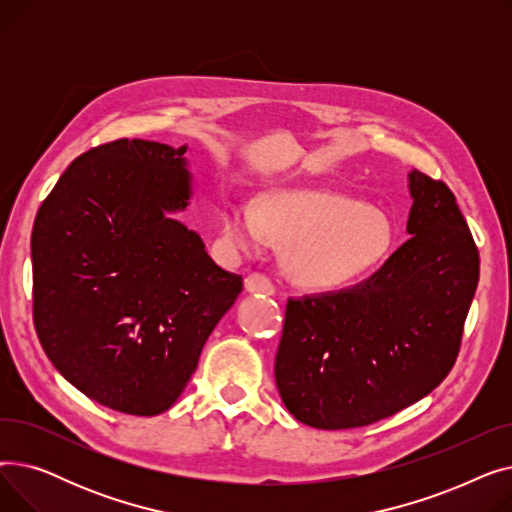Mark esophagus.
Here are the masks:
<instances>
[{
    "mask_svg": "<svg viewBox=\"0 0 512 512\" xmlns=\"http://www.w3.org/2000/svg\"><path fill=\"white\" fill-rule=\"evenodd\" d=\"M245 288H247L249 292H263V294H274V290H276L272 278L261 274V272L249 274V276L245 278Z\"/></svg>",
    "mask_w": 512,
    "mask_h": 512,
    "instance_id": "esophagus-1",
    "label": "esophagus"
}]
</instances>
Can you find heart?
<instances>
[{
  "label": "heart",
  "mask_w": 512,
  "mask_h": 512,
  "mask_svg": "<svg viewBox=\"0 0 512 512\" xmlns=\"http://www.w3.org/2000/svg\"><path fill=\"white\" fill-rule=\"evenodd\" d=\"M222 228L234 247L253 251L270 234L290 242L288 272L299 282L332 288L367 272L390 247V226L380 213L326 191H280L261 207L230 203Z\"/></svg>",
  "instance_id": "obj_1"
}]
</instances>
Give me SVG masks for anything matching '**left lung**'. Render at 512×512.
I'll list each match as a JSON object with an SVG mask.
<instances>
[{"instance_id": "left-lung-1", "label": "left lung", "mask_w": 512, "mask_h": 512, "mask_svg": "<svg viewBox=\"0 0 512 512\" xmlns=\"http://www.w3.org/2000/svg\"><path fill=\"white\" fill-rule=\"evenodd\" d=\"M409 180L405 245L353 288L286 303L276 384L305 425L386 419L438 388L459 357L479 251L448 184L419 170Z\"/></svg>"}]
</instances>
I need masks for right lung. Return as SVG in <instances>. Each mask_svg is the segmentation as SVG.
Segmentation results:
<instances>
[{
	"mask_svg": "<svg viewBox=\"0 0 512 512\" xmlns=\"http://www.w3.org/2000/svg\"><path fill=\"white\" fill-rule=\"evenodd\" d=\"M186 147L118 139L78 155L33 226V321L45 355L99 405L168 411L242 290L193 230Z\"/></svg>",
	"mask_w": 512,
	"mask_h": 512,
	"instance_id": "add662e5",
	"label": "right lung"
}]
</instances>
